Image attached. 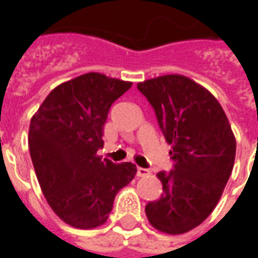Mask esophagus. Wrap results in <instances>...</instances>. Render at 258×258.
Here are the masks:
<instances>
[{
	"label": "esophagus",
	"instance_id": "esophagus-1",
	"mask_svg": "<svg viewBox=\"0 0 258 258\" xmlns=\"http://www.w3.org/2000/svg\"><path fill=\"white\" fill-rule=\"evenodd\" d=\"M151 173L148 168H144V167H137V175L138 177H145V175H148V174Z\"/></svg>",
	"mask_w": 258,
	"mask_h": 258
}]
</instances>
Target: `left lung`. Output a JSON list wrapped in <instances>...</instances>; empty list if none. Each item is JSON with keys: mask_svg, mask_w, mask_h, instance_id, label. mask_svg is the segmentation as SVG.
I'll return each mask as SVG.
<instances>
[{"mask_svg": "<svg viewBox=\"0 0 258 258\" xmlns=\"http://www.w3.org/2000/svg\"><path fill=\"white\" fill-rule=\"evenodd\" d=\"M171 145L173 170L160 171L163 195L145 207L153 227L179 235L210 216L232 173L236 141L221 105L194 80L167 74L138 83Z\"/></svg>", "mask_w": 258, "mask_h": 258, "instance_id": "1", "label": "left lung"}]
</instances>
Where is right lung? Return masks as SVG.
<instances>
[{"mask_svg":"<svg viewBox=\"0 0 258 258\" xmlns=\"http://www.w3.org/2000/svg\"><path fill=\"white\" fill-rule=\"evenodd\" d=\"M133 83L87 73L58 85L33 116L29 149L37 179L55 214L74 228L105 224L117 192L137 174L133 163L96 155L112 103Z\"/></svg>","mask_w":258,"mask_h":258,"instance_id":"right-lung-1","label":"right lung"}]
</instances>
